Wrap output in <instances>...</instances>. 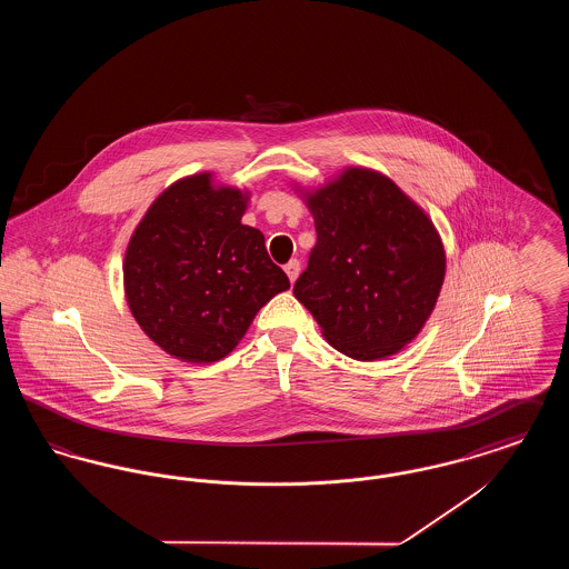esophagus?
Segmentation results:
<instances>
[{"label": "esophagus", "instance_id": "1", "mask_svg": "<svg viewBox=\"0 0 569 569\" xmlns=\"http://www.w3.org/2000/svg\"><path fill=\"white\" fill-rule=\"evenodd\" d=\"M286 272H288L290 281L295 283V281H297L298 274H300V262H298L297 258H295V260H290V262L286 264Z\"/></svg>", "mask_w": 569, "mask_h": 569}]
</instances>
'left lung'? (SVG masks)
I'll return each instance as SVG.
<instances>
[{
  "mask_svg": "<svg viewBox=\"0 0 569 569\" xmlns=\"http://www.w3.org/2000/svg\"><path fill=\"white\" fill-rule=\"evenodd\" d=\"M318 241L295 297L356 360L399 352L429 320L446 253L431 219L390 179L348 168L311 193Z\"/></svg>",
  "mask_w": 569,
  "mask_h": 569,
  "instance_id": "1",
  "label": "left lung"
}]
</instances>
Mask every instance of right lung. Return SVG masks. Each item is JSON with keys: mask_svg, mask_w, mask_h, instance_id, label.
I'll return each mask as SVG.
<instances>
[{"mask_svg": "<svg viewBox=\"0 0 569 569\" xmlns=\"http://www.w3.org/2000/svg\"><path fill=\"white\" fill-rule=\"evenodd\" d=\"M244 202L239 190H216L207 172L170 186L138 223L123 262L126 297L163 352L216 362L290 288L264 234L241 223Z\"/></svg>", "mask_w": 569, "mask_h": 569, "instance_id": "right-lung-1", "label": "right lung"}]
</instances>
